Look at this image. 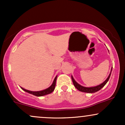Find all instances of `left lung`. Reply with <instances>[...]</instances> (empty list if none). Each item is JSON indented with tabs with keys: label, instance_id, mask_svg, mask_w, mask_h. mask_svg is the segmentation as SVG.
<instances>
[{
	"label": "left lung",
	"instance_id": "left-lung-1",
	"mask_svg": "<svg viewBox=\"0 0 125 125\" xmlns=\"http://www.w3.org/2000/svg\"><path fill=\"white\" fill-rule=\"evenodd\" d=\"M112 71V67L111 68V71H110V72L109 74L108 77L104 81V82L102 83L101 84H99V85L96 86H93V87H84L83 86L81 85L80 84H79L77 82H76L75 80L74 79L73 77L72 76V79L74 87L77 89V90H79V91L82 92H85V93H89V94H92V93H95L96 92L99 91V90L101 89L103 87H104V86L106 84V83L108 82L109 79L110 74H111Z\"/></svg>",
	"mask_w": 125,
	"mask_h": 125
}]
</instances>
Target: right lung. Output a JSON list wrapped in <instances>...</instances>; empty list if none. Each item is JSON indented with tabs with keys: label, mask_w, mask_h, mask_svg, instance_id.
Wrapping results in <instances>:
<instances>
[{
	"label": "right lung",
	"mask_w": 125,
	"mask_h": 125,
	"mask_svg": "<svg viewBox=\"0 0 125 125\" xmlns=\"http://www.w3.org/2000/svg\"><path fill=\"white\" fill-rule=\"evenodd\" d=\"M58 76L55 77L54 78L53 82L52 84H51V86H49L48 88L46 89L41 90V91H31V90H26L25 89L23 88V87H21V89L22 90H23L24 91L26 92L29 93V94H33V95H35L36 96H45L46 94H51L52 92L54 91V88H55V86H56V79Z\"/></svg>",
	"instance_id": "1"
}]
</instances>
